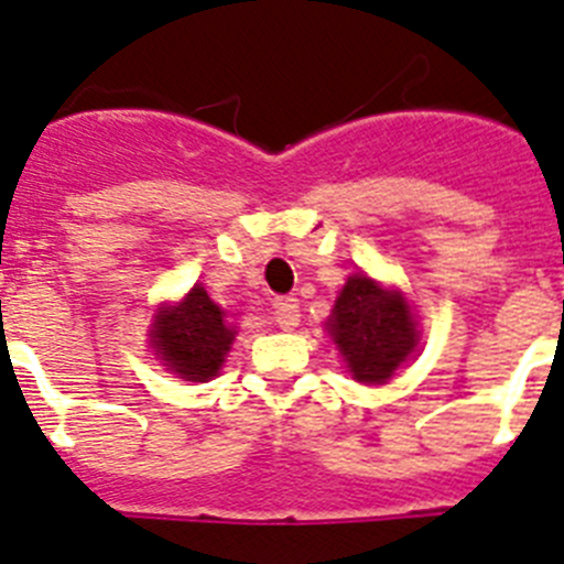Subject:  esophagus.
<instances>
[{
  "instance_id": "34e87169",
  "label": "esophagus",
  "mask_w": 564,
  "mask_h": 564,
  "mask_svg": "<svg viewBox=\"0 0 564 564\" xmlns=\"http://www.w3.org/2000/svg\"><path fill=\"white\" fill-rule=\"evenodd\" d=\"M272 308H275L272 314H275V323L281 328H294L301 323V303H297V297H278Z\"/></svg>"
}]
</instances>
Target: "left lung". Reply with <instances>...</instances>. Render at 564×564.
<instances>
[{
  "mask_svg": "<svg viewBox=\"0 0 564 564\" xmlns=\"http://www.w3.org/2000/svg\"><path fill=\"white\" fill-rule=\"evenodd\" d=\"M328 332L357 382L382 384L413 354L415 323L402 294L384 292L365 272L345 281Z\"/></svg>",
  "mask_w": 564,
  "mask_h": 564,
  "instance_id": "obj_1",
  "label": "left lung"
}]
</instances>
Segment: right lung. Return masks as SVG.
Masks as SVG:
<instances>
[{
	"instance_id": "1",
	"label": "right lung",
	"mask_w": 564,
	"mask_h": 564,
	"mask_svg": "<svg viewBox=\"0 0 564 564\" xmlns=\"http://www.w3.org/2000/svg\"><path fill=\"white\" fill-rule=\"evenodd\" d=\"M232 337L236 332L225 323V312L202 286L191 289L180 306L160 308L151 332V343L162 362L187 382H207L216 377Z\"/></svg>"
}]
</instances>
